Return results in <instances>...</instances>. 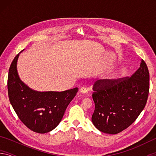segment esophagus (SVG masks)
<instances>
[{
  "mask_svg": "<svg viewBox=\"0 0 156 156\" xmlns=\"http://www.w3.org/2000/svg\"><path fill=\"white\" fill-rule=\"evenodd\" d=\"M80 92L81 94H85L87 93V89L85 87H81L80 89Z\"/></svg>",
  "mask_w": 156,
  "mask_h": 156,
  "instance_id": "esophagus-1",
  "label": "esophagus"
}]
</instances>
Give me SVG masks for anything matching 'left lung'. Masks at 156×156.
<instances>
[{
	"mask_svg": "<svg viewBox=\"0 0 156 156\" xmlns=\"http://www.w3.org/2000/svg\"><path fill=\"white\" fill-rule=\"evenodd\" d=\"M93 90L94 125L105 133H120L136 120L146 105L149 91L146 63L142 60L139 69L130 78L96 81Z\"/></svg>",
	"mask_w": 156,
	"mask_h": 156,
	"instance_id": "8db88e82",
	"label": "left lung"
}]
</instances>
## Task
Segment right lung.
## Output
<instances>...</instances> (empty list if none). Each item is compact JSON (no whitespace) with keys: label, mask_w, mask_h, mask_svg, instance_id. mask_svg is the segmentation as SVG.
I'll return each instance as SVG.
<instances>
[{"label":"right lung","mask_w":156,"mask_h":156,"mask_svg":"<svg viewBox=\"0 0 156 156\" xmlns=\"http://www.w3.org/2000/svg\"><path fill=\"white\" fill-rule=\"evenodd\" d=\"M19 54L13 60L9 69L7 89L10 103L26 126L36 133H47L58 125L78 88L64 91H38L29 87L18 73Z\"/></svg>","instance_id":"1"}]
</instances>
